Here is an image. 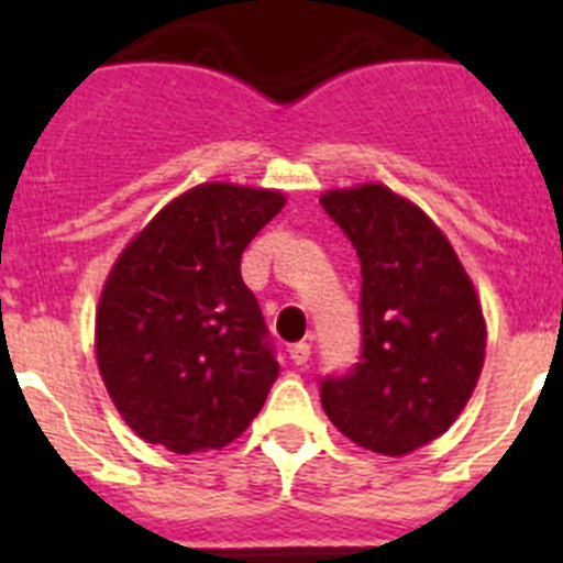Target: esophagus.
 <instances>
[{"label":"esophagus","instance_id":"1","mask_svg":"<svg viewBox=\"0 0 563 563\" xmlns=\"http://www.w3.org/2000/svg\"><path fill=\"white\" fill-rule=\"evenodd\" d=\"M290 361L296 363V366H305L307 361H310V343H292L290 346Z\"/></svg>","mask_w":563,"mask_h":563}]
</instances>
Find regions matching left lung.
<instances>
[{
	"label": "left lung",
	"instance_id": "left-lung-1",
	"mask_svg": "<svg viewBox=\"0 0 563 563\" xmlns=\"http://www.w3.org/2000/svg\"><path fill=\"white\" fill-rule=\"evenodd\" d=\"M321 206L363 276V361L321 383V406L361 449L406 456L445 434L474 395L487 343L479 292L442 228L391 188H330Z\"/></svg>",
	"mask_w": 563,
	"mask_h": 563
}]
</instances>
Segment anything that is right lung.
Returning <instances> with one entry per match:
<instances>
[{
    "label": "right lung",
    "mask_w": 563,
    "mask_h": 563,
    "mask_svg": "<svg viewBox=\"0 0 563 563\" xmlns=\"http://www.w3.org/2000/svg\"><path fill=\"white\" fill-rule=\"evenodd\" d=\"M285 202L276 188L202 183L118 253L96 307V361L141 440L220 451L262 411L278 363L239 262Z\"/></svg>",
    "instance_id": "right-lung-1"
}]
</instances>
